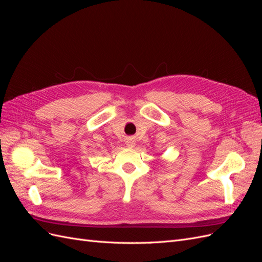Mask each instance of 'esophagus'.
<instances>
[{
	"instance_id": "obj_1",
	"label": "esophagus",
	"mask_w": 262,
	"mask_h": 262,
	"mask_svg": "<svg viewBox=\"0 0 262 262\" xmlns=\"http://www.w3.org/2000/svg\"><path fill=\"white\" fill-rule=\"evenodd\" d=\"M128 145L132 147V146L134 145V142H133V141H129V142H128Z\"/></svg>"
}]
</instances>
